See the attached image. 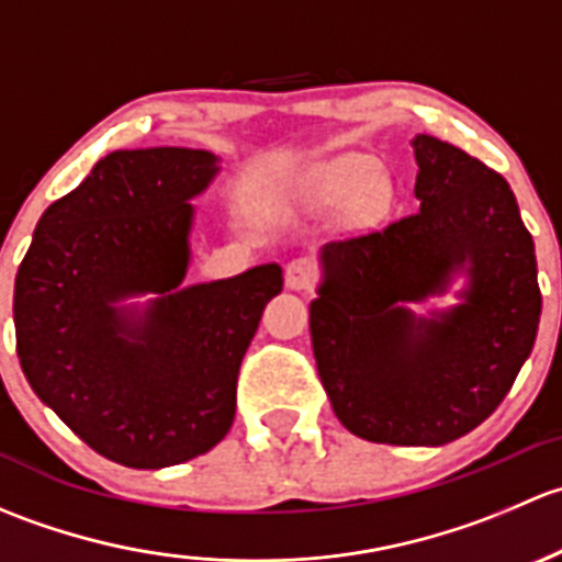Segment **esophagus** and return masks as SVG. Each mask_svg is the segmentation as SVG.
<instances>
[{
    "label": "esophagus",
    "instance_id": "1",
    "mask_svg": "<svg viewBox=\"0 0 562 562\" xmlns=\"http://www.w3.org/2000/svg\"><path fill=\"white\" fill-rule=\"evenodd\" d=\"M315 282V266L313 260L296 258L285 266V285L291 291H307Z\"/></svg>",
    "mask_w": 562,
    "mask_h": 562
}]
</instances>
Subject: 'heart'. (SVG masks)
Wrapping results in <instances>:
<instances>
[{
  "mask_svg": "<svg viewBox=\"0 0 562 562\" xmlns=\"http://www.w3.org/2000/svg\"><path fill=\"white\" fill-rule=\"evenodd\" d=\"M356 171H367V166H356Z\"/></svg>",
  "mask_w": 562,
  "mask_h": 562,
  "instance_id": "1",
  "label": "heart"
}]
</instances>
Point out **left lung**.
Returning a JSON list of instances; mask_svg holds the SVG:
<instances>
[{
    "label": "left lung",
    "instance_id": "8db88e82",
    "mask_svg": "<svg viewBox=\"0 0 562 562\" xmlns=\"http://www.w3.org/2000/svg\"><path fill=\"white\" fill-rule=\"evenodd\" d=\"M418 212L328 241L310 304L317 375L359 438L443 446L495 413L541 317L536 247L512 187L468 151L413 138ZM465 277L460 304L429 318L407 303Z\"/></svg>",
    "mask_w": 562,
    "mask_h": 562
}]
</instances>
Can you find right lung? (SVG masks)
Masks as SVG:
<instances>
[{
  "label": "right lung",
  "mask_w": 562,
  "mask_h": 562,
  "mask_svg": "<svg viewBox=\"0 0 562 562\" xmlns=\"http://www.w3.org/2000/svg\"><path fill=\"white\" fill-rule=\"evenodd\" d=\"M206 149H119L40 217L15 274L21 370L98 454L157 470L206 454L236 416V381L277 263L181 285ZM155 292L146 305H124Z\"/></svg>",
  "instance_id": "add662e5"
}]
</instances>
